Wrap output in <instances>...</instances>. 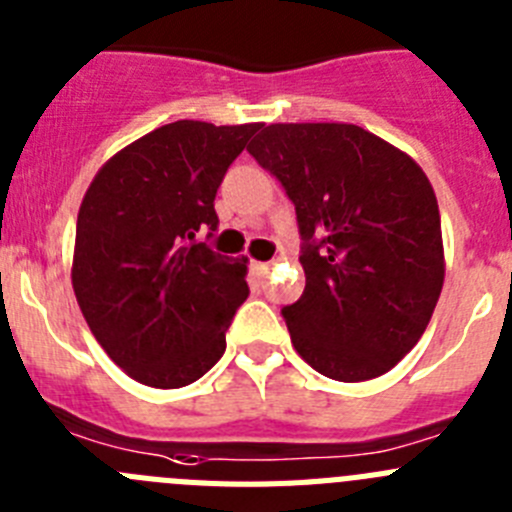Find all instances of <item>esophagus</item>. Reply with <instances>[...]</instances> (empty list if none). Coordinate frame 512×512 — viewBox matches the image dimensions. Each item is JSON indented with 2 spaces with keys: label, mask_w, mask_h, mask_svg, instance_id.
Listing matches in <instances>:
<instances>
[{
  "label": "esophagus",
  "mask_w": 512,
  "mask_h": 512,
  "mask_svg": "<svg viewBox=\"0 0 512 512\" xmlns=\"http://www.w3.org/2000/svg\"><path fill=\"white\" fill-rule=\"evenodd\" d=\"M250 267H252V273H255L260 280H265L267 273H270V262H250Z\"/></svg>",
  "instance_id": "1"
}]
</instances>
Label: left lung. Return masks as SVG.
Segmentation results:
<instances>
[{
	"label": "left lung",
	"instance_id": "obj_1",
	"mask_svg": "<svg viewBox=\"0 0 512 512\" xmlns=\"http://www.w3.org/2000/svg\"><path fill=\"white\" fill-rule=\"evenodd\" d=\"M247 153L296 206L306 288L283 308L296 352L339 382L393 370L444 285L426 173L357 124H270Z\"/></svg>",
	"mask_w": 512,
	"mask_h": 512
}]
</instances>
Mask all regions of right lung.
Instances as JSON below:
<instances>
[{
    "instance_id": "add662e5",
    "label": "right lung",
    "mask_w": 512,
    "mask_h": 512,
    "mask_svg": "<svg viewBox=\"0 0 512 512\" xmlns=\"http://www.w3.org/2000/svg\"><path fill=\"white\" fill-rule=\"evenodd\" d=\"M260 124L181 119L140 137L96 173L78 209L73 290L96 342L150 388L199 380L227 349L250 296L247 260L201 239L214 199Z\"/></svg>"
}]
</instances>
